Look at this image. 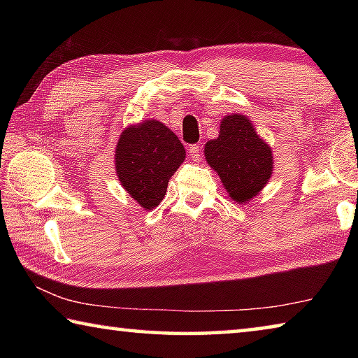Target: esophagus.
<instances>
[{
  "instance_id": "esophagus-1",
  "label": "esophagus",
  "mask_w": 358,
  "mask_h": 358,
  "mask_svg": "<svg viewBox=\"0 0 358 358\" xmlns=\"http://www.w3.org/2000/svg\"><path fill=\"white\" fill-rule=\"evenodd\" d=\"M187 151H189V153H191L194 161L201 159V147H199V145H189V148H187Z\"/></svg>"
}]
</instances>
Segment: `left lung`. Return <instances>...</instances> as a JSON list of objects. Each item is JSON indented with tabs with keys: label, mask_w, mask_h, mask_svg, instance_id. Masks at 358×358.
<instances>
[{
	"label": "left lung",
	"mask_w": 358,
	"mask_h": 358,
	"mask_svg": "<svg viewBox=\"0 0 358 358\" xmlns=\"http://www.w3.org/2000/svg\"><path fill=\"white\" fill-rule=\"evenodd\" d=\"M203 153L230 199L238 203L256 197L273 172L270 145L257 136L250 118L240 113L221 120L220 136L205 143Z\"/></svg>",
	"instance_id": "1"
}]
</instances>
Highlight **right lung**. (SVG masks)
Masks as SVG:
<instances>
[{"mask_svg": "<svg viewBox=\"0 0 358 358\" xmlns=\"http://www.w3.org/2000/svg\"><path fill=\"white\" fill-rule=\"evenodd\" d=\"M186 151L178 137L157 120L131 124L115 148V171L120 183L145 210H153L164 199L169 180L185 161Z\"/></svg>", "mask_w": 358, "mask_h": 358, "instance_id": "obj_1", "label": "right lung"}]
</instances>
